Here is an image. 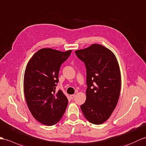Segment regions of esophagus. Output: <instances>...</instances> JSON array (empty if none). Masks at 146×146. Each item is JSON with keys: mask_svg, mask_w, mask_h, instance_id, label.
<instances>
[{"mask_svg": "<svg viewBox=\"0 0 146 146\" xmlns=\"http://www.w3.org/2000/svg\"><path fill=\"white\" fill-rule=\"evenodd\" d=\"M70 97L71 99H73V98H74V94H72V95L70 96Z\"/></svg>", "mask_w": 146, "mask_h": 146, "instance_id": "34e87169", "label": "esophagus"}]
</instances>
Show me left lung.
Listing matches in <instances>:
<instances>
[{
    "label": "left lung",
    "mask_w": 146,
    "mask_h": 146,
    "mask_svg": "<svg viewBox=\"0 0 146 146\" xmlns=\"http://www.w3.org/2000/svg\"><path fill=\"white\" fill-rule=\"evenodd\" d=\"M86 68V100L81 105L86 119L101 124L116 108L121 91L119 66L114 53L99 44L75 51Z\"/></svg>",
    "instance_id": "8db88e82"
}]
</instances>
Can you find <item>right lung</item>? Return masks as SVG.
<instances>
[{
	"mask_svg": "<svg viewBox=\"0 0 146 146\" xmlns=\"http://www.w3.org/2000/svg\"><path fill=\"white\" fill-rule=\"evenodd\" d=\"M71 53L42 48L27 63L23 81L27 106L35 119L46 126L59 122L68 103L62 91L55 90L61 65Z\"/></svg>",
	"mask_w": 146,
	"mask_h": 146,
	"instance_id": "obj_1",
	"label": "right lung"
}]
</instances>
